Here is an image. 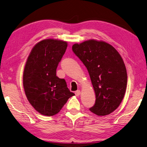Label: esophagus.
Wrapping results in <instances>:
<instances>
[{
	"mask_svg": "<svg viewBox=\"0 0 147 147\" xmlns=\"http://www.w3.org/2000/svg\"><path fill=\"white\" fill-rule=\"evenodd\" d=\"M75 94H76V96H78L80 95V91L78 90V91H75Z\"/></svg>",
	"mask_w": 147,
	"mask_h": 147,
	"instance_id": "1",
	"label": "esophagus"
}]
</instances>
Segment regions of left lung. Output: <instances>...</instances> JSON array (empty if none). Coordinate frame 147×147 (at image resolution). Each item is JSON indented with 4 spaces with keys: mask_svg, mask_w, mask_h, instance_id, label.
Masks as SVG:
<instances>
[{
    "mask_svg": "<svg viewBox=\"0 0 147 147\" xmlns=\"http://www.w3.org/2000/svg\"><path fill=\"white\" fill-rule=\"evenodd\" d=\"M72 49L88 69L95 93V103L89 110L100 116L112 113L123 100L127 85L123 58L111 45L94 39L74 44Z\"/></svg>",
    "mask_w": 147,
    "mask_h": 147,
    "instance_id": "1",
    "label": "left lung"
}]
</instances>
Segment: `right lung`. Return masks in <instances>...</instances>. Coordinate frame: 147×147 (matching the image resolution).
<instances>
[{
    "mask_svg": "<svg viewBox=\"0 0 147 147\" xmlns=\"http://www.w3.org/2000/svg\"><path fill=\"white\" fill-rule=\"evenodd\" d=\"M67 47L66 41L47 39L35 45L23 72V87L27 99L36 111L53 116L74 95L64 79L56 76V69Z\"/></svg>",
    "mask_w": 147,
    "mask_h": 147,
    "instance_id": "obj_1",
    "label": "right lung"
}]
</instances>
